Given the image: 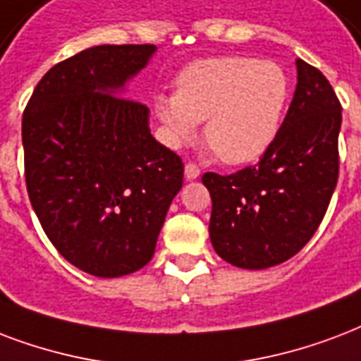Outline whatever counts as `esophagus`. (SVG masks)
<instances>
[{
    "label": "esophagus",
    "instance_id": "esophagus-1",
    "mask_svg": "<svg viewBox=\"0 0 361 361\" xmlns=\"http://www.w3.org/2000/svg\"><path fill=\"white\" fill-rule=\"evenodd\" d=\"M200 176V169L195 162H187L185 164V178L187 180H197Z\"/></svg>",
    "mask_w": 361,
    "mask_h": 361
}]
</instances>
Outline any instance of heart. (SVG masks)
<instances>
[{"label":"heart","mask_w":361,"mask_h":361,"mask_svg":"<svg viewBox=\"0 0 361 361\" xmlns=\"http://www.w3.org/2000/svg\"><path fill=\"white\" fill-rule=\"evenodd\" d=\"M290 96L286 71L271 60L214 56L192 62L176 77V94H159L155 114L169 144H191L197 123L227 164L257 161L279 134Z\"/></svg>","instance_id":"heart-1"}]
</instances>
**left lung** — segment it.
<instances>
[{"mask_svg": "<svg viewBox=\"0 0 361 361\" xmlns=\"http://www.w3.org/2000/svg\"><path fill=\"white\" fill-rule=\"evenodd\" d=\"M295 66V94L259 162L202 176L212 197V246L240 269L293 257L320 227L339 178V98L314 66L301 59Z\"/></svg>", "mask_w": 361, "mask_h": 361, "instance_id": "8db88e82", "label": "left lung"}]
</instances>
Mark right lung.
<instances>
[{
	"label": "right lung",
	"instance_id": "1",
	"mask_svg": "<svg viewBox=\"0 0 361 361\" xmlns=\"http://www.w3.org/2000/svg\"><path fill=\"white\" fill-rule=\"evenodd\" d=\"M155 45H98L52 66L22 115L27 197L60 255L100 279L147 265L183 183L151 136L149 109L123 98Z\"/></svg>",
	"mask_w": 361,
	"mask_h": 361
}]
</instances>
